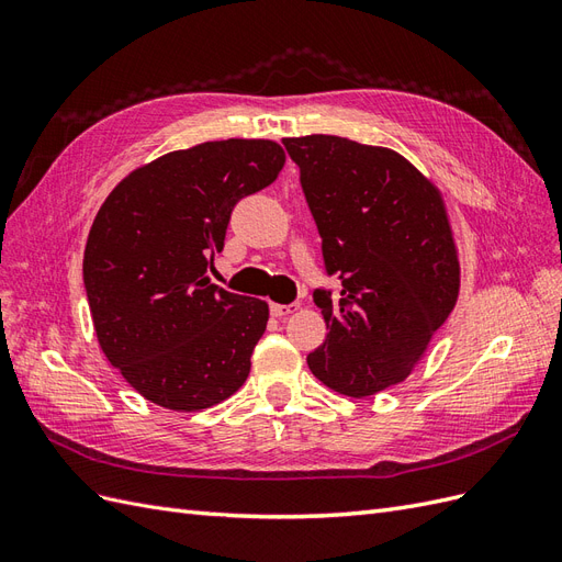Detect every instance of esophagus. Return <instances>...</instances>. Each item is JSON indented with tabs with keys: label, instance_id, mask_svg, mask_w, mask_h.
<instances>
[{
	"label": "esophagus",
	"instance_id": "obj_1",
	"mask_svg": "<svg viewBox=\"0 0 562 562\" xmlns=\"http://www.w3.org/2000/svg\"><path fill=\"white\" fill-rule=\"evenodd\" d=\"M271 316H279V318H283V316H288V314H293V312H297L300 310V302H293V304H271Z\"/></svg>",
	"mask_w": 562,
	"mask_h": 562
}]
</instances>
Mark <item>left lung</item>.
<instances>
[{
  "instance_id": "1",
  "label": "left lung",
  "mask_w": 562,
  "mask_h": 562,
  "mask_svg": "<svg viewBox=\"0 0 562 562\" xmlns=\"http://www.w3.org/2000/svg\"><path fill=\"white\" fill-rule=\"evenodd\" d=\"M342 291H314L328 326L314 378L351 398L403 382L459 295L454 232L438 187L398 151L339 135L283 138Z\"/></svg>"
}]
</instances>
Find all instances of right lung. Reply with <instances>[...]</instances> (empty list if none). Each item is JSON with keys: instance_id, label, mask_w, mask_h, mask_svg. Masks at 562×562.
Returning a JSON list of instances; mask_svg holds the SVG:
<instances>
[{"instance_id": "add662e5", "label": "right lung", "mask_w": 562, "mask_h": 562, "mask_svg": "<svg viewBox=\"0 0 562 562\" xmlns=\"http://www.w3.org/2000/svg\"><path fill=\"white\" fill-rule=\"evenodd\" d=\"M274 140H213L131 171L100 206L83 250L98 345L151 403L194 413L229 398L250 372L269 304L206 277L236 201L277 180Z\"/></svg>"}]
</instances>
